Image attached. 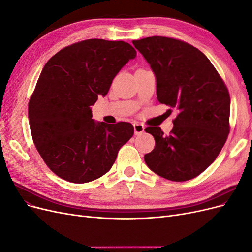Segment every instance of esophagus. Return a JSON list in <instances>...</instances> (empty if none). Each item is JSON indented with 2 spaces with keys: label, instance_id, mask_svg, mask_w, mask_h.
Masks as SVG:
<instances>
[{
  "label": "esophagus",
  "instance_id": "34e87169",
  "mask_svg": "<svg viewBox=\"0 0 252 252\" xmlns=\"http://www.w3.org/2000/svg\"><path fill=\"white\" fill-rule=\"evenodd\" d=\"M133 128H134V134H135V135L142 134V133L144 132V130H145L144 125L139 124V123H134V124H133Z\"/></svg>",
  "mask_w": 252,
  "mask_h": 252
}]
</instances>
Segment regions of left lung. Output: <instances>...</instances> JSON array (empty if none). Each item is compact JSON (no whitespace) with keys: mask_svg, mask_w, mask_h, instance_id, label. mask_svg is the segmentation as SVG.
<instances>
[{"mask_svg":"<svg viewBox=\"0 0 252 252\" xmlns=\"http://www.w3.org/2000/svg\"><path fill=\"white\" fill-rule=\"evenodd\" d=\"M157 79V97L175 108L169 135L147 127L155 149L144 156L149 168L164 179L184 182L215 162L229 134L230 96L208 58L186 42L166 36L132 41Z\"/></svg>","mask_w":252,"mask_h":252,"instance_id":"1","label":"left lung"}]
</instances>
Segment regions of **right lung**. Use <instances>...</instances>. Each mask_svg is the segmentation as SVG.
<instances>
[{"mask_svg":"<svg viewBox=\"0 0 252 252\" xmlns=\"http://www.w3.org/2000/svg\"><path fill=\"white\" fill-rule=\"evenodd\" d=\"M135 56L126 42L90 39L61 49L45 64L29 100V125L43 161L61 179L82 184L101 178L133 135L127 122H94L90 106Z\"/></svg>","mask_w":252,"mask_h":252,"instance_id":"add662e5","label":"right lung"}]
</instances>
